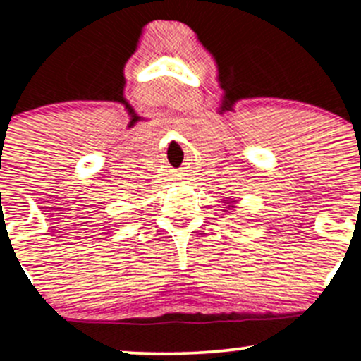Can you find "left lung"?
<instances>
[{
    "mask_svg": "<svg viewBox=\"0 0 361 361\" xmlns=\"http://www.w3.org/2000/svg\"><path fill=\"white\" fill-rule=\"evenodd\" d=\"M227 204H229V207H234V200H231V202H227Z\"/></svg>",
    "mask_w": 361,
    "mask_h": 361,
    "instance_id": "obj_1",
    "label": "left lung"
}]
</instances>
